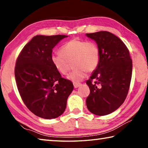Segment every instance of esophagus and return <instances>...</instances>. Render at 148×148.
<instances>
[{"label":"esophagus","mask_w":148,"mask_h":148,"mask_svg":"<svg viewBox=\"0 0 148 148\" xmlns=\"http://www.w3.org/2000/svg\"><path fill=\"white\" fill-rule=\"evenodd\" d=\"M80 85H81V84H79V83H74V88H77V87H78Z\"/></svg>","instance_id":"esophagus-1"}]
</instances>
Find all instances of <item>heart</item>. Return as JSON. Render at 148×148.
I'll return each instance as SVG.
<instances>
[{"mask_svg":"<svg viewBox=\"0 0 148 148\" xmlns=\"http://www.w3.org/2000/svg\"><path fill=\"white\" fill-rule=\"evenodd\" d=\"M101 59V51L95 42L74 38L67 42L60 49V53H53L50 60L57 71L66 75L71 63L75 69L68 76L74 83H79L87 76V71L96 70Z\"/></svg>","mask_w":148,"mask_h":148,"instance_id":"1","label":"heart"}]
</instances>
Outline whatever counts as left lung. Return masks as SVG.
<instances>
[{
	"label": "left lung",
	"mask_w": 148,
	"mask_h": 148,
	"mask_svg": "<svg viewBox=\"0 0 148 148\" xmlns=\"http://www.w3.org/2000/svg\"><path fill=\"white\" fill-rule=\"evenodd\" d=\"M86 35L97 42L101 51L98 66L86 82L90 89L87 107L92 114L106 116L116 110L126 99L132 77V59L125 44L111 32Z\"/></svg>",
	"instance_id": "left-lung-1"
}]
</instances>
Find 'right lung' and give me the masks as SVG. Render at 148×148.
<instances>
[{"mask_svg": "<svg viewBox=\"0 0 148 148\" xmlns=\"http://www.w3.org/2000/svg\"><path fill=\"white\" fill-rule=\"evenodd\" d=\"M68 36L37 35L20 52L15 66V77L21 99L34 115L53 119L63 113L73 84L62 77L50 56L58 42Z\"/></svg>", "mask_w": 148, "mask_h": 148, "instance_id": "obj_1", "label": "right lung"}]
</instances>
